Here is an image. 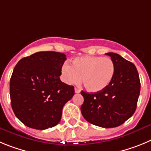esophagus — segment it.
Instances as JSON below:
<instances>
[{
	"label": "esophagus",
	"mask_w": 151,
	"mask_h": 151,
	"mask_svg": "<svg viewBox=\"0 0 151 151\" xmlns=\"http://www.w3.org/2000/svg\"><path fill=\"white\" fill-rule=\"evenodd\" d=\"M74 91H75L76 93H80V92H81V90L79 89H77V88H75V89H74Z\"/></svg>",
	"instance_id": "obj_1"
}]
</instances>
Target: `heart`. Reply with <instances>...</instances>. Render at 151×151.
Wrapping results in <instances>:
<instances>
[{
    "label": "heart",
    "mask_w": 151,
    "mask_h": 151,
    "mask_svg": "<svg viewBox=\"0 0 151 151\" xmlns=\"http://www.w3.org/2000/svg\"><path fill=\"white\" fill-rule=\"evenodd\" d=\"M115 73V65L109 57L84 55L72 61V66L65 64L62 68L64 81L68 84L83 82L91 92H98L108 87Z\"/></svg>",
    "instance_id": "1"
}]
</instances>
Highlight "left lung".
Listing matches in <instances>:
<instances>
[{
	"label": "left lung",
	"instance_id": "8db88e82",
	"mask_svg": "<svg viewBox=\"0 0 151 151\" xmlns=\"http://www.w3.org/2000/svg\"><path fill=\"white\" fill-rule=\"evenodd\" d=\"M115 65L111 83L96 93L82 91L84 99L81 113L86 121L103 128L116 127L135 113L139 97V75L135 65L119 54L108 52Z\"/></svg>",
	"mask_w": 151,
	"mask_h": 151
}]
</instances>
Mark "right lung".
Returning a JSON list of instances; mask_svg holds the SVG:
<instances>
[{
	"mask_svg": "<svg viewBox=\"0 0 151 151\" xmlns=\"http://www.w3.org/2000/svg\"><path fill=\"white\" fill-rule=\"evenodd\" d=\"M65 60L61 52H37L15 66L9 82L11 106L28 127L47 129L60 122L64 105L74 94V86L59 78Z\"/></svg>",
	"mask_w": 151,
	"mask_h": 151,
	"instance_id": "right-lung-1",
	"label": "right lung"
}]
</instances>
